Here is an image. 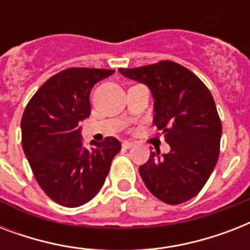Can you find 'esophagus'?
Listing matches in <instances>:
<instances>
[{"label": "esophagus", "mask_w": 250, "mask_h": 250, "mask_svg": "<svg viewBox=\"0 0 250 250\" xmlns=\"http://www.w3.org/2000/svg\"><path fill=\"white\" fill-rule=\"evenodd\" d=\"M133 145H135V144H133L132 141H123V143H122V146H123V148H125V149L132 148Z\"/></svg>", "instance_id": "esophagus-1"}]
</instances>
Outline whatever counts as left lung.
I'll use <instances>...</instances> for the list:
<instances>
[{
  "instance_id": "1",
  "label": "left lung",
  "mask_w": 250,
  "mask_h": 250,
  "mask_svg": "<svg viewBox=\"0 0 250 250\" xmlns=\"http://www.w3.org/2000/svg\"><path fill=\"white\" fill-rule=\"evenodd\" d=\"M119 72L150 89L153 122L170 145V152L161 154L156 149L139 167L146 188L170 205L197 196L219 157L222 123L210 90L193 72L172 61Z\"/></svg>"
}]
</instances>
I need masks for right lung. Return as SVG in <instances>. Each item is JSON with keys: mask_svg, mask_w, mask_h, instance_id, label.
Instances as JSON below:
<instances>
[{"mask_svg": "<svg viewBox=\"0 0 250 250\" xmlns=\"http://www.w3.org/2000/svg\"><path fill=\"white\" fill-rule=\"evenodd\" d=\"M113 72L86 67L63 70L46 80L25 106L21 146L41 189L62 206L78 208L90 201L121 150L115 137L90 141V148H85L80 127L90 114V90Z\"/></svg>", "mask_w": 250, "mask_h": 250, "instance_id": "1", "label": "right lung"}]
</instances>
